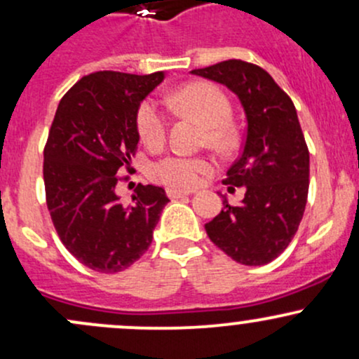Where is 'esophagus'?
Here are the masks:
<instances>
[{
  "label": "esophagus",
  "instance_id": "34e87169",
  "mask_svg": "<svg viewBox=\"0 0 359 359\" xmlns=\"http://www.w3.org/2000/svg\"><path fill=\"white\" fill-rule=\"evenodd\" d=\"M191 194L189 191H177V189H168L167 196L170 199H180V198H186V196Z\"/></svg>",
  "mask_w": 359,
  "mask_h": 359
}]
</instances>
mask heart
Segmentation results:
<instances>
[{
	"mask_svg": "<svg viewBox=\"0 0 359 359\" xmlns=\"http://www.w3.org/2000/svg\"><path fill=\"white\" fill-rule=\"evenodd\" d=\"M168 105L177 112L194 117L206 128L208 140L215 147H226L231 141L228 121L231 105L218 86L204 81L189 83L168 97ZM136 129L140 140L149 148L160 147L167 135V121L153 102H143L136 114ZM211 170V163L201 156L168 155L149 168L155 182L168 189H192L201 182V177Z\"/></svg>",
	"mask_w": 359,
	"mask_h": 359,
	"instance_id": "b5f03b06",
	"label": "heart"
}]
</instances>
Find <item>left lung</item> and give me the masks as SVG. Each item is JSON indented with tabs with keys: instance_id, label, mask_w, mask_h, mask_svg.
Instances as JSON below:
<instances>
[{
	"instance_id": "1",
	"label": "left lung",
	"mask_w": 359,
	"mask_h": 359,
	"mask_svg": "<svg viewBox=\"0 0 359 359\" xmlns=\"http://www.w3.org/2000/svg\"><path fill=\"white\" fill-rule=\"evenodd\" d=\"M192 74L226 86L245 110L242 155L228 168L224 186L245 189L238 206L226 198L218 216L204 224L208 237L228 257L264 266L290 245L309 196L310 153L297 109L261 66L228 59Z\"/></svg>"
}]
</instances>
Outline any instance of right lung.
Returning a JSON list of instances; mask_svg holds the SVG:
<instances>
[{"label": "right lung", "instance_id": "add662e5", "mask_svg": "<svg viewBox=\"0 0 359 359\" xmlns=\"http://www.w3.org/2000/svg\"><path fill=\"white\" fill-rule=\"evenodd\" d=\"M165 73L97 71L59 102L44 148V186L62 245L83 266L114 274L128 269L151 245L168 203L156 186H137L131 204L116 194L117 173L129 170L140 135L141 102Z\"/></svg>", "mask_w": 359, "mask_h": 359}]
</instances>
